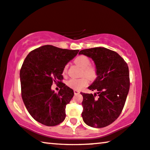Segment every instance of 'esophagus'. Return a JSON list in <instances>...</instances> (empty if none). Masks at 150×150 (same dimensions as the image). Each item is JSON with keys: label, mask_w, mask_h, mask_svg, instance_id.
<instances>
[{"label": "esophagus", "mask_w": 150, "mask_h": 150, "mask_svg": "<svg viewBox=\"0 0 150 150\" xmlns=\"http://www.w3.org/2000/svg\"><path fill=\"white\" fill-rule=\"evenodd\" d=\"M79 91H77V90H74V93L75 94V95H77V94H79Z\"/></svg>", "instance_id": "1"}]
</instances>
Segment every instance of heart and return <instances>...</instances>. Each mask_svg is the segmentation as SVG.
Here are the masks:
<instances>
[{
    "instance_id": "obj_1",
    "label": "heart",
    "mask_w": 150,
    "mask_h": 150,
    "mask_svg": "<svg viewBox=\"0 0 150 150\" xmlns=\"http://www.w3.org/2000/svg\"><path fill=\"white\" fill-rule=\"evenodd\" d=\"M75 63L77 65L81 67L83 69V75L86 76L90 79H94L97 77V70L95 67L90 65L91 61L90 59L87 57L85 55L78 56L75 59ZM68 65L65 66L63 69V74H65L67 70ZM67 85L71 89L75 90H80L83 88L87 86L88 84V80L87 78L83 77L81 79H71L67 81Z\"/></svg>"
}]
</instances>
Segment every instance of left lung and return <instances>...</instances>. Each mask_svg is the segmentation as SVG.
<instances>
[{
    "instance_id": "obj_1",
    "label": "left lung",
    "mask_w": 150,
    "mask_h": 150,
    "mask_svg": "<svg viewBox=\"0 0 150 150\" xmlns=\"http://www.w3.org/2000/svg\"><path fill=\"white\" fill-rule=\"evenodd\" d=\"M79 54L94 61L97 77L88 87L92 93H81L83 122L90 127L101 128L116 120L122 113L129 90V69L120 54L105 47L81 50Z\"/></svg>"
}]
</instances>
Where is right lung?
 I'll use <instances>...</instances> for the list:
<instances>
[{
  "instance_id": "add662e5",
  "label": "right lung",
  "mask_w": 150,
  "mask_h": 150,
  "mask_svg": "<svg viewBox=\"0 0 150 150\" xmlns=\"http://www.w3.org/2000/svg\"><path fill=\"white\" fill-rule=\"evenodd\" d=\"M79 50L44 45L28 53L20 71L21 96L30 115L47 126H54L65 120L66 105L74 96L73 90L61 83L65 66ZM60 84L55 94L53 82Z\"/></svg>"
}]
</instances>
